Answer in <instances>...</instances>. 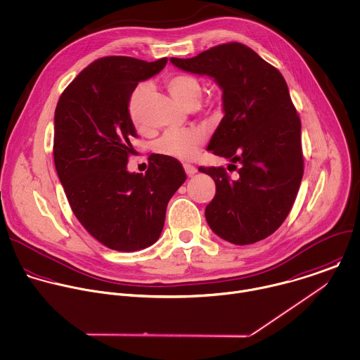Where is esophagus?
Masks as SVG:
<instances>
[{
  "instance_id": "1",
  "label": "esophagus",
  "mask_w": 360,
  "mask_h": 360,
  "mask_svg": "<svg viewBox=\"0 0 360 360\" xmlns=\"http://www.w3.org/2000/svg\"><path fill=\"white\" fill-rule=\"evenodd\" d=\"M183 167H184V170H186V174H187L188 177H191V176H194V174L197 173V167H195V166H193V165H188V163H186Z\"/></svg>"
}]
</instances>
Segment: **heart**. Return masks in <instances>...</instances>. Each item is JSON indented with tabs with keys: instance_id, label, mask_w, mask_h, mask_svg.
I'll use <instances>...</instances> for the list:
<instances>
[{
	"instance_id": "b5f03b06",
	"label": "heart",
	"mask_w": 360,
	"mask_h": 360,
	"mask_svg": "<svg viewBox=\"0 0 360 360\" xmlns=\"http://www.w3.org/2000/svg\"><path fill=\"white\" fill-rule=\"evenodd\" d=\"M166 87L170 94L184 107H194L200 101L202 94L201 82L191 75H172L166 79ZM149 94V84H138L128 100V114L132 124L136 128H142V107ZM205 134L202 129L191 128L183 131H169L156 143L159 153L179 159L190 160L193 159L201 145L204 143Z\"/></svg>"
}]
</instances>
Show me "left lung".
Masks as SVG:
<instances>
[{
  "label": "left lung",
  "instance_id": "1",
  "mask_svg": "<svg viewBox=\"0 0 360 360\" xmlns=\"http://www.w3.org/2000/svg\"><path fill=\"white\" fill-rule=\"evenodd\" d=\"M170 62L221 87L224 118L207 149L229 159L228 170L240 165L236 180L224 167H198L217 186L205 208L210 228L235 245L267 238L287 218L304 173L301 121L284 77L238 42Z\"/></svg>",
  "mask_w": 360,
  "mask_h": 360
}]
</instances>
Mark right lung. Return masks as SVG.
I'll use <instances>...</instances> for the list:
<instances>
[{
  "mask_svg": "<svg viewBox=\"0 0 360 360\" xmlns=\"http://www.w3.org/2000/svg\"><path fill=\"white\" fill-rule=\"evenodd\" d=\"M166 63L167 58H101L68 86L55 111V166L69 204L87 232L112 250L153 245L167 202L187 177L179 160L155 153L145 174L127 170L138 136L129 96Z\"/></svg>",
  "mask_w": 360,
  "mask_h": 360,
  "instance_id": "right-lung-1",
  "label": "right lung"
}]
</instances>
